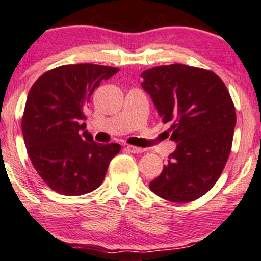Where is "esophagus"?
<instances>
[{
    "label": "esophagus",
    "instance_id": "1",
    "mask_svg": "<svg viewBox=\"0 0 261 261\" xmlns=\"http://www.w3.org/2000/svg\"><path fill=\"white\" fill-rule=\"evenodd\" d=\"M126 150L131 153H141L145 151L144 148H140V147H136V146H131V145L126 146Z\"/></svg>",
    "mask_w": 261,
    "mask_h": 261
}]
</instances>
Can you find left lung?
<instances>
[{
    "instance_id": "8db88e82",
    "label": "left lung",
    "mask_w": 261,
    "mask_h": 261,
    "mask_svg": "<svg viewBox=\"0 0 261 261\" xmlns=\"http://www.w3.org/2000/svg\"><path fill=\"white\" fill-rule=\"evenodd\" d=\"M141 78L177 142L150 190L170 202H192L216 185L230 153L237 116L228 89L213 71L185 64L151 68Z\"/></svg>"
}]
</instances>
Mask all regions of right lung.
<instances>
[{"mask_svg":"<svg viewBox=\"0 0 261 261\" xmlns=\"http://www.w3.org/2000/svg\"><path fill=\"white\" fill-rule=\"evenodd\" d=\"M119 69L82 63L54 68L28 93L22 134L32 165L48 187L64 196L96 190L119 144H98L85 128L84 113L94 90Z\"/></svg>","mask_w":261,"mask_h":261,"instance_id":"1","label":"right lung"}]
</instances>
